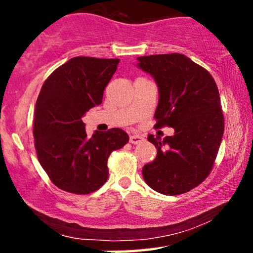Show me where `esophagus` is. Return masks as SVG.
Here are the masks:
<instances>
[{
    "label": "esophagus",
    "instance_id": "esophagus-1",
    "mask_svg": "<svg viewBox=\"0 0 253 253\" xmlns=\"http://www.w3.org/2000/svg\"><path fill=\"white\" fill-rule=\"evenodd\" d=\"M144 140V138L139 134H130L129 135V143L130 144H138L141 143Z\"/></svg>",
    "mask_w": 253,
    "mask_h": 253
}]
</instances>
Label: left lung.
Listing matches in <instances>:
<instances>
[{"label":"left lung","mask_w":253,"mask_h":253,"mask_svg":"<svg viewBox=\"0 0 253 253\" xmlns=\"http://www.w3.org/2000/svg\"><path fill=\"white\" fill-rule=\"evenodd\" d=\"M158 86L157 127L175 129L162 140L149 134L157 157L143 168L144 181L164 195L187 193L205 181L223 134L219 90L211 74L181 53L136 58Z\"/></svg>","instance_id":"left-lung-1"}]
</instances>
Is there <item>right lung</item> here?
<instances>
[{"mask_svg":"<svg viewBox=\"0 0 253 253\" xmlns=\"http://www.w3.org/2000/svg\"><path fill=\"white\" fill-rule=\"evenodd\" d=\"M120 59L75 57L48 76L33 121L38 161L50 179L72 194H90L108 178L107 161L128 143L121 128L86 135L82 118L102 103L103 90Z\"/></svg>","mask_w":253,"mask_h":253,"instance_id":"obj_1","label":"right lung"}]
</instances>
